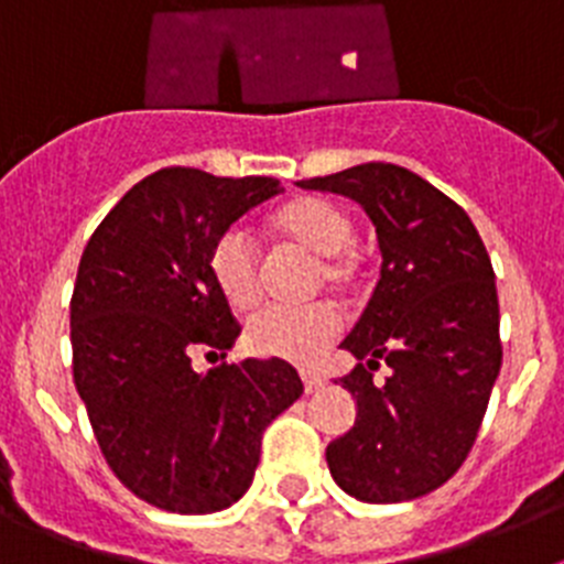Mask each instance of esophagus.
Masks as SVG:
<instances>
[{"label":"esophagus","mask_w":564,"mask_h":564,"mask_svg":"<svg viewBox=\"0 0 564 564\" xmlns=\"http://www.w3.org/2000/svg\"><path fill=\"white\" fill-rule=\"evenodd\" d=\"M299 376H302V381H305V392H316V390H322V387H325V378L318 376V372L302 370Z\"/></svg>","instance_id":"34e87169"}]
</instances>
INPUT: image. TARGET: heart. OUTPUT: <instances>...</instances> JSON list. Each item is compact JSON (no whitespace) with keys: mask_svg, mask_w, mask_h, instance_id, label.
<instances>
[{"mask_svg":"<svg viewBox=\"0 0 564 564\" xmlns=\"http://www.w3.org/2000/svg\"><path fill=\"white\" fill-rule=\"evenodd\" d=\"M265 234L279 246L313 257L311 288L352 291L364 271L361 251L352 246V217L338 203L316 194L293 197L265 217ZM214 288L234 311H251L262 299V273L251 239L228 228L214 239L206 259ZM338 336V316L325 302L305 307H268L246 325V347L257 356L311 364Z\"/></svg>","mask_w":564,"mask_h":564,"instance_id":"heart-1","label":"heart"}]
</instances>
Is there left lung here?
<instances>
[{
	"instance_id": "1",
	"label": "left lung",
	"mask_w": 564,
	"mask_h": 564,
	"mask_svg": "<svg viewBox=\"0 0 564 564\" xmlns=\"http://www.w3.org/2000/svg\"><path fill=\"white\" fill-rule=\"evenodd\" d=\"M299 186L356 200L381 248V279L341 341L358 358L338 378L358 412L356 426L327 446L333 480L364 502L430 495L471 452L500 376V302L486 246L455 200L395 163H361ZM381 360L391 376L376 384Z\"/></svg>"
}]
</instances>
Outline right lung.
Masks as SVG:
<instances>
[{
	"instance_id": "obj_1",
	"label": "right lung",
	"mask_w": 564,
	"mask_h": 564,
	"mask_svg": "<svg viewBox=\"0 0 564 564\" xmlns=\"http://www.w3.org/2000/svg\"><path fill=\"white\" fill-rule=\"evenodd\" d=\"M282 192L276 177L169 166L123 194L78 262L69 299L73 381L115 477L174 514L246 495L268 423L302 395L282 358L220 361L239 336L208 276V248Z\"/></svg>"
}]
</instances>
